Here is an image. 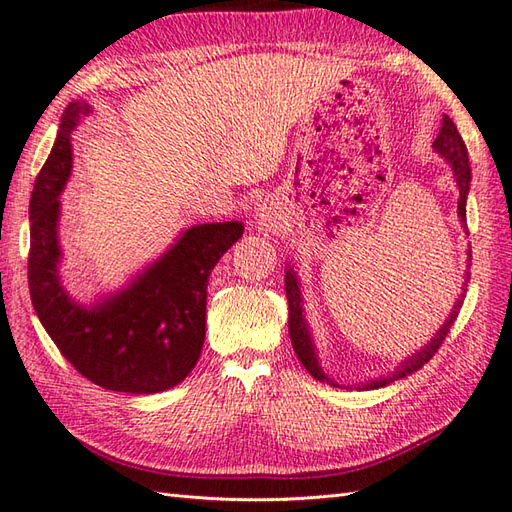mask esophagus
Returning a JSON list of instances; mask_svg holds the SVG:
<instances>
[{"instance_id":"34e87169","label":"esophagus","mask_w":512,"mask_h":512,"mask_svg":"<svg viewBox=\"0 0 512 512\" xmlns=\"http://www.w3.org/2000/svg\"><path fill=\"white\" fill-rule=\"evenodd\" d=\"M256 216H258V221L263 223L265 227H276V221H278V214L274 212V207H271L269 203H260L258 205V212H256Z\"/></svg>"}]
</instances>
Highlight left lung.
Returning <instances> with one entry per match:
<instances>
[{
    "label": "left lung",
    "mask_w": 512,
    "mask_h": 512,
    "mask_svg": "<svg viewBox=\"0 0 512 512\" xmlns=\"http://www.w3.org/2000/svg\"><path fill=\"white\" fill-rule=\"evenodd\" d=\"M433 150L440 154L448 165H451L455 183H457V190H460V198H457V216H460L462 227H466V198H468V190H471V165H468V150L464 145L462 134L457 132V125L453 123L451 117H448V114H444L442 130H440V134H437V139L433 141ZM468 269H471V249L466 252V269H464V276H462L464 280H462V287H460L462 289L460 296L455 298V305L451 309V314L446 316L444 325L437 329L435 336L429 342H426L424 347H420L415 353H411V356H406L391 373L378 375V378H369L364 382L353 384V389L364 391V389L387 387V384H391L393 380L406 378V375H411L413 371L424 367V364L435 356V351L440 349V344L448 336V331H451L453 322L457 320V314H460V309L464 305L468 278H471V271H468ZM285 291H287V302H289V336H291V344H294L296 356L302 362V367H305L320 382H327V384H331V387H344V384H338L336 380L329 378V375L322 371V367H320L314 333H311L309 322H307L305 314H302V305H305V302H302L300 280H298V274L291 265H287V271H285ZM344 389H351V387H344Z\"/></svg>",
    "instance_id": "1"
}]
</instances>
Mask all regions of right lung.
<instances>
[{"instance_id": "add662e5", "label": "right lung", "mask_w": 512, "mask_h": 512, "mask_svg": "<svg viewBox=\"0 0 512 512\" xmlns=\"http://www.w3.org/2000/svg\"><path fill=\"white\" fill-rule=\"evenodd\" d=\"M90 103L72 101L30 194L28 289L35 314L72 367L119 393H161L187 378L205 342L207 280L221 256L243 236L241 221L183 229L165 252L128 285L90 305L61 283L59 218L72 174V141Z\"/></svg>"}]
</instances>
